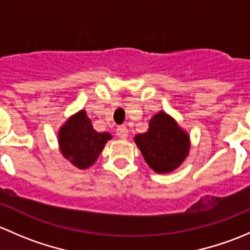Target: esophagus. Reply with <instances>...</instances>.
Returning <instances> with one entry per match:
<instances>
[{"mask_svg":"<svg viewBox=\"0 0 250 250\" xmlns=\"http://www.w3.org/2000/svg\"><path fill=\"white\" fill-rule=\"evenodd\" d=\"M116 134H117V137L121 138V139H125V138L128 137V128L125 127V125H120V127H117V129H116Z\"/></svg>","mask_w":250,"mask_h":250,"instance_id":"34e87169","label":"esophagus"}]
</instances>
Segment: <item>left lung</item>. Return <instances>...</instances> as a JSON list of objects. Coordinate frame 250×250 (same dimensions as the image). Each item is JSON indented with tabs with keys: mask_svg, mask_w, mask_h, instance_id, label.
<instances>
[{
	"mask_svg": "<svg viewBox=\"0 0 250 250\" xmlns=\"http://www.w3.org/2000/svg\"><path fill=\"white\" fill-rule=\"evenodd\" d=\"M135 143L146 163L157 173H169L178 168L190 148L188 134L163 111L151 118L147 132L138 134Z\"/></svg>",
	"mask_w": 250,
	"mask_h": 250,
	"instance_id": "1",
	"label": "left lung"
}]
</instances>
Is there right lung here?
<instances>
[{"label": "right lung", "instance_id": "obj_1", "mask_svg": "<svg viewBox=\"0 0 250 250\" xmlns=\"http://www.w3.org/2000/svg\"><path fill=\"white\" fill-rule=\"evenodd\" d=\"M110 139L109 133L94 130L84 110L72 116L59 132L60 151L65 158L81 169L90 167L97 161Z\"/></svg>", "mask_w": 250, "mask_h": 250}]
</instances>
